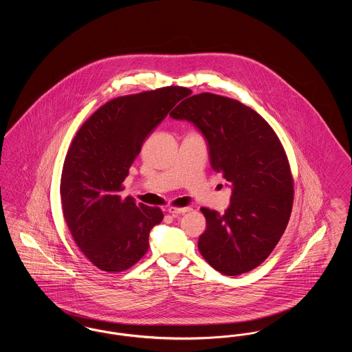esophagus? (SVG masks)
Segmentation results:
<instances>
[{"instance_id":"obj_1","label":"esophagus","mask_w":352,"mask_h":352,"mask_svg":"<svg viewBox=\"0 0 352 352\" xmlns=\"http://www.w3.org/2000/svg\"><path fill=\"white\" fill-rule=\"evenodd\" d=\"M168 214H171L173 217H177V215H184L186 212H188V211H191V208L190 207H170L168 210Z\"/></svg>"}]
</instances>
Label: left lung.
<instances>
[{"mask_svg":"<svg viewBox=\"0 0 352 352\" xmlns=\"http://www.w3.org/2000/svg\"><path fill=\"white\" fill-rule=\"evenodd\" d=\"M170 116L203 134L211 168L232 188L223 215L201 208L207 221L201 256L226 276L258 267L280 241L293 206V178L277 134L250 107L208 92L187 98Z\"/></svg>","mask_w":352,"mask_h":352,"instance_id":"obj_1","label":"left lung"}]
</instances>
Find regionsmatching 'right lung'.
Wrapping results in <instances>:
<instances>
[{"instance_id": "obj_1", "label": "right lung", "mask_w": 352, "mask_h": 352, "mask_svg": "<svg viewBox=\"0 0 352 352\" xmlns=\"http://www.w3.org/2000/svg\"><path fill=\"white\" fill-rule=\"evenodd\" d=\"M191 91L165 87L116 98L100 107L74 137L60 198L63 217L85 257L105 272H122L149 250L151 228L164 214L118 192L144 141Z\"/></svg>"}]
</instances>
